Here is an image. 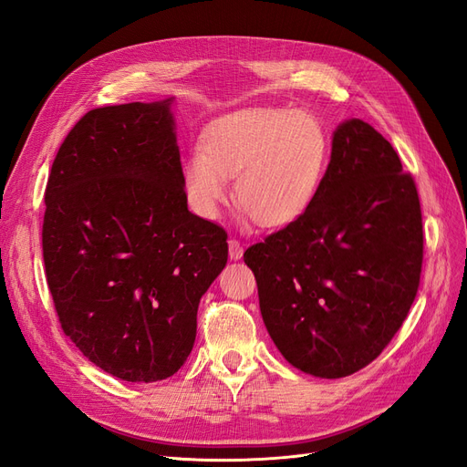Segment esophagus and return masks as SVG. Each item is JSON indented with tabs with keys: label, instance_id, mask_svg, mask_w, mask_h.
Listing matches in <instances>:
<instances>
[{
	"label": "esophagus",
	"instance_id": "esophagus-1",
	"mask_svg": "<svg viewBox=\"0 0 467 467\" xmlns=\"http://www.w3.org/2000/svg\"><path fill=\"white\" fill-rule=\"evenodd\" d=\"M243 254H244L243 243H240V240H236V238H231L229 240V255H231V260H240V258H243Z\"/></svg>",
	"mask_w": 467,
	"mask_h": 467
}]
</instances>
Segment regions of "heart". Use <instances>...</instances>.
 I'll list each match as a JSON object with an SVG mask.
<instances>
[{
    "label": "heart",
    "mask_w": 467,
    "mask_h": 467,
    "mask_svg": "<svg viewBox=\"0 0 467 467\" xmlns=\"http://www.w3.org/2000/svg\"><path fill=\"white\" fill-rule=\"evenodd\" d=\"M182 167L195 213L213 219L234 200L264 229H285L318 202L329 164L327 131L316 116L293 109H243L209 122Z\"/></svg>",
    "instance_id": "b5f03b06"
}]
</instances>
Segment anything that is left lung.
Wrapping results in <instances>:
<instances>
[{
	"label": "left lung",
	"mask_w": 467,
	"mask_h": 467,
	"mask_svg": "<svg viewBox=\"0 0 467 467\" xmlns=\"http://www.w3.org/2000/svg\"><path fill=\"white\" fill-rule=\"evenodd\" d=\"M279 353L318 379L379 357L419 287L423 223L413 178L388 140L358 118L332 135L318 202L244 252Z\"/></svg>",
	"instance_id": "left-lung-1"
}]
</instances>
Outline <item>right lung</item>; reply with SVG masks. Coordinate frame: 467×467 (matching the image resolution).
Here are the masks:
<instances>
[{"label": "right lung", "mask_w": 467, "mask_h": 467, "mask_svg": "<svg viewBox=\"0 0 467 467\" xmlns=\"http://www.w3.org/2000/svg\"><path fill=\"white\" fill-rule=\"evenodd\" d=\"M174 97L87 112L47 186L42 252L66 336L126 382L172 376L193 348L200 298L227 265V233L193 215Z\"/></svg>", "instance_id": "right-lung-1"}]
</instances>
